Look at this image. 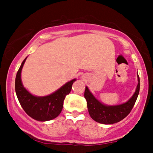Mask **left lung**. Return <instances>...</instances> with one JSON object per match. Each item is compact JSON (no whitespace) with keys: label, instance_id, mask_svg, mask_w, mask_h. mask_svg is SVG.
I'll return each mask as SVG.
<instances>
[{"label":"left lung","instance_id":"1","mask_svg":"<svg viewBox=\"0 0 153 153\" xmlns=\"http://www.w3.org/2000/svg\"><path fill=\"white\" fill-rule=\"evenodd\" d=\"M138 85L132 97L127 102L117 106H106L98 101L85 87L84 97L87 102L88 109L91 117L101 124H111L120 122L130 113L140 92V78L138 75Z\"/></svg>","mask_w":153,"mask_h":153}]
</instances>
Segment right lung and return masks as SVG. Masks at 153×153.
Returning <instances> with one entry per match:
<instances>
[{
    "label": "right lung",
    "mask_w": 153,
    "mask_h": 153,
    "mask_svg": "<svg viewBox=\"0 0 153 153\" xmlns=\"http://www.w3.org/2000/svg\"><path fill=\"white\" fill-rule=\"evenodd\" d=\"M26 59H24L21 65L15 80V90L19 103L26 113L35 120L41 122L52 120L62 111L64 100L71 91L75 79L68 82L52 94L44 97L34 96L24 88L21 80V73Z\"/></svg>",
    "instance_id": "right-lung-1"
}]
</instances>
